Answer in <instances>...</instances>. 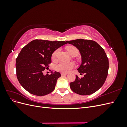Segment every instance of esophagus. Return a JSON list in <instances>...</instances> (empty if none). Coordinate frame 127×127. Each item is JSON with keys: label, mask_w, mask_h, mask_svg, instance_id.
<instances>
[{"label": "esophagus", "mask_w": 127, "mask_h": 127, "mask_svg": "<svg viewBox=\"0 0 127 127\" xmlns=\"http://www.w3.org/2000/svg\"><path fill=\"white\" fill-rule=\"evenodd\" d=\"M61 75L63 76H66L67 75V74H66V73H63V72L61 73Z\"/></svg>", "instance_id": "34e87169"}]
</instances>
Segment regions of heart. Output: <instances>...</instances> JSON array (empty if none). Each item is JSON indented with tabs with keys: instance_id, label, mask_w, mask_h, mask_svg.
<instances>
[{
	"instance_id": "b5f03b06",
	"label": "heart",
	"mask_w": 127,
	"mask_h": 127,
	"mask_svg": "<svg viewBox=\"0 0 127 127\" xmlns=\"http://www.w3.org/2000/svg\"><path fill=\"white\" fill-rule=\"evenodd\" d=\"M67 50L68 52L69 53V54L71 55L75 51H78L77 49L74 47H68L67 48ZM59 52V49L56 50V51L53 52L52 55V59H55L57 57L58 53ZM75 64L74 63H64V62H60L58 64H56L55 66V69L57 71H59L60 72L67 73L69 71H70L72 69L75 67Z\"/></svg>"
}]
</instances>
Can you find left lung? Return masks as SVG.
<instances>
[{
	"instance_id": "8db88e82",
	"label": "left lung",
	"mask_w": 127,
	"mask_h": 127,
	"mask_svg": "<svg viewBox=\"0 0 127 127\" xmlns=\"http://www.w3.org/2000/svg\"><path fill=\"white\" fill-rule=\"evenodd\" d=\"M67 42L78 49L82 64L77 70L85 74L80 79L76 76L75 81L70 83L71 90L81 95L95 93L103 86L108 73L109 60L104 50L90 40L80 39Z\"/></svg>"
}]
</instances>
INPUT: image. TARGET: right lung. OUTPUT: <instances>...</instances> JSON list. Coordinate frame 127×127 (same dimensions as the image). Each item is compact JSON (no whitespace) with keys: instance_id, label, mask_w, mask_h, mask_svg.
Wrapping results in <instances>:
<instances>
[{"instance_id":"add662e5","label":"right lung","mask_w":127,"mask_h":127,"mask_svg":"<svg viewBox=\"0 0 127 127\" xmlns=\"http://www.w3.org/2000/svg\"><path fill=\"white\" fill-rule=\"evenodd\" d=\"M67 41L34 40L21 50L16 60L19 83L30 93L44 96L55 90L60 72L53 71L44 75L43 71L51 63L52 53Z\"/></svg>"}]
</instances>
